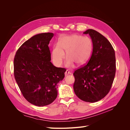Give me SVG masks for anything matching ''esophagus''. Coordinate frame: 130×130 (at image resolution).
Segmentation results:
<instances>
[{
	"label": "esophagus",
	"mask_w": 130,
	"mask_h": 130,
	"mask_svg": "<svg viewBox=\"0 0 130 130\" xmlns=\"http://www.w3.org/2000/svg\"><path fill=\"white\" fill-rule=\"evenodd\" d=\"M69 74H72V73H70L68 70H67L65 72V76H67V75H68Z\"/></svg>",
	"instance_id": "34e87169"
}]
</instances>
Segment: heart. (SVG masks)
<instances>
[{
  "instance_id": "obj_1",
  "label": "heart",
  "mask_w": 130,
  "mask_h": 130,
  "mask_svg": "<svg viewBox=\"0 0 130 130\" xmlns=\"http://www.w3.org/2000/svg\"><path fill=\"white\" fill-rule=\"evenodd\" d=\"M92 49V42L89 38L74 34L61 37L57 44L54 45L52 55L55 63L61 66L66 57L64 53H66L69 58L67 66L72 67L74 62L81 65L87 62Z\"/></svg>"
}]
</instances>
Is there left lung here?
<instances>
[{
	"label": "left lung",
	"mask_w": 130,
	"mask_h": 130,
	"mask_svg": "<svg viewBox=\"0 0 130 130\" xmlns=\"http://www.w3.org/2000/svg\"><path fill=\"white\" fill-rule=\"evenodd\" d=\"M93 52L88 63L74 72L73 86L76 95L86 102L95 103L107 95L116 74L115 52L110 42L98 31L88 29Z\"/></svg>",
	"instance_id": "8db88e82"
}]
</instances>
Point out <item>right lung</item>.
I'll return each instance as SVG.
<instances>
[{
  "label": "right lung",
  "mask_w": 130,
  "mask_h": 130,
  "mask_svg": "<svg viewBox=\"0 0 130 130\" xmlns=\"http://www.w3.org/2000/svg\"><path fill=\"white\" fill-rule=\"evenodd\" d=\"M53 33L35 35L25 41L15 53L14 75L25 99L37 106L52 103L57 96V84L66 69L54 66L48 45Z\"/></svg>",
  "instance_id": "obj_1"
}]
</instances>
